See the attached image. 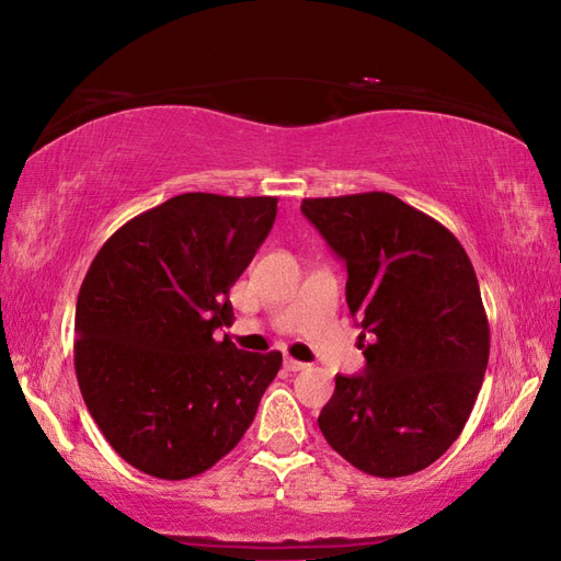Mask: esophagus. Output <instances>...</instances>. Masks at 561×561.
Masks as SVG:
<instances>
[{"label": "esophagus", "instance_id": "34e87169", "mask_svg": "<svg viewBox=\"0 0 561 561\" xmlns=\"http://www.w3.org/2000/svg\"><path fill=\"white\" fill-rule=\"evenodd\" d=\"M284 366H287L289 371H304V368H306L308 364H304V362H299V359H291V356H287V359H284Z\"/></svg>", "mask_w": 561, "mask_h": 561}]
</instances>
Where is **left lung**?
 I'll return each instance as SVG.
<instances>
[{
	"label": "left lung",
	"instance_id": "1",
	"mask_svg": "<svg viewBox=\"0 0 561 561\" xmlns=\"http://www.w3.org/2000/svg\"><path fill=\"white\" fill-rule=\"evenodd\" d=\"M301 211L347 265L366 368L337 376L318 426L374 478L438 460L462 432L490 359L478 274L444 224L390 193L308 197Z\"/></svg>",
	"mask_w": 561,
	"mask_h": 561
}]
</instances>
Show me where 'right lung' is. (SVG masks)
Wrapping results in <instances>:
<instances>
[{"label":"right lung","mask_w":561,"mask_h":561,"mask_svg":"<svg viewBox=\"0 0 561 561\" xmlns=\"http://www.w3.org/2000/svg\"><path fill=\"white\" fill-rule=\"evenodd\" d=\"M277 197L185 193L121 226L81 282L75 368L117 456L159 480H187L253 424L279 352H243L229 291L265 241Z\"/></svg>","instance_id":"1"}]
</instances>
